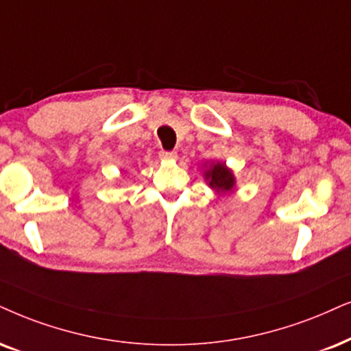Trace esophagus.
I'll return each mask as SVG.
<instances>
[{
	"instance_id": "esophagus-1",
	"label": "esophagus",
	"mask_w": 351,
	"mask_h": 351,
	"mask_svg": "<svg viewBox=\"0 0 351 351\" xmlns=\"http://www.w3.org/2000/svg\"><path fill=\"white\" fill-rule=\"evenodd\" d=\"M160 158H162V160H176V158H178V154L168 152V150H162Z\"/></svg>"
}]
</instances>
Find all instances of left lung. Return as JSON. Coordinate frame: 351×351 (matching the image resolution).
<instances>
[{
    "label": "left lung",
    "instance_id": "1",
    "mask_svg": "<svg viewBox=\"0 0 351 351\" xmlns=\"http://www.w3.org/2000/svg\"><path fill=\"white\" fill-rule=\"evenodd\" d=\"M204 180L207 181L208 188L214 189L220 196L232 193L234 186H237L233 170L225 165L223 162H212L207 170H204Z\"/></svg>",
    "mask_w": 351,
    "mask_h": 351
}]
</instances>
